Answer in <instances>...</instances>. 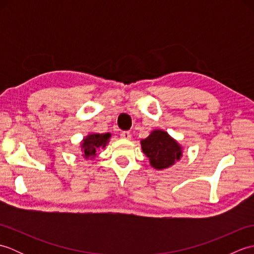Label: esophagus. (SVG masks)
<instances>
[{
  "instance_id": "1",
  "label": "esophagus",
  "mask_w": 254,
  "mask_h": 254,
  "mask_svg": "<svg viewBox=\"0 0 254 254\" xmlns=\"http://www.w3.org/2000/svg\"><path fill=\"white\" fill-rule=\"evenodd\" d=\"M120 136H121L122 138H124V139H130L132 135H131V133L128 132V131H123V132H121Z\"/></svg>"
}]
</instances>
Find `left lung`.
<instances>
[{
  "instance_id": "1",
  "label": "left lung",
  "mask_w": 254,
  "mask_h": 254,
  "mask_svg": "<svg viewBox=\"0 0 254 254\" xmlns=\"http://www.w3.org/2000/svg\"><path fill=\"white\" fill-rule=\"evenodd\" d=\"M143 153L157 170L167 169L182 157V146L164 130H154L141 141Z\"/></svg>"
}]
</instances>
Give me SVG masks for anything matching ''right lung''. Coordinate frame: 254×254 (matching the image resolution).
<instances>
[{"label": "right lung", "mask_w": 254, "mask_h": 254, "mask_svg": "<svg viewBox=\"0 0 254 254\" xmlns=\"http://www.w3.org/2000/svg\"><path fill=\"white\" fill-rule=\"evenodd\" d=\"M111 137L110 133H90L87 136L83 138L80 144V150H82L83 157L85 159H93L96 157L97 149L105 148L106 145L109 143Z\"/></svg>", "instance_id": "obj_1"}]
</instances>
